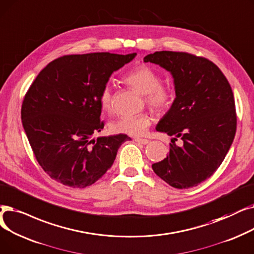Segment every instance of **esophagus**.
Instances as JSON below:
<instances>
[{"mask_svg":"<svg viewBox=\"0 0 254 254\" xmlns=\"http://www.w3.org/2000/svg\"><path fill=\"white\" fill-rule=\"evenodd\" d=\"M134 140H135L137 143H141V144H147V143H149V140L146 139V138H135Z\"/></svg>","mask_w":254,"mask_h":254,"instance_id":"obj_1","label":"esophagus"}]
</instances>
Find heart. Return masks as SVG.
Listing matches in <instances>:
<instances>
[{"mask_svg": "<svg viewBox=\"0 0 254 254\" xmlns=\"http://www.w3.org/2000/svg\"><path fill=\"white\" fill-rule=\"evenodd\" d=\"M125 80L129 86L146 95L147 102L157 111L164 110L173 100L172 92L161 86L160 76L146 65L135 67L125 77ZM100 105L106 112L113 110V93L108 86L101 91ZM151 123L152 116L148 113H142L135 116L121 117L111 124V129L116 133L140 136L146 133Z\"/></svg>", "mask_w": 254, "mask_h": 254, "instance_id": "1", "label": "heart"}]
</instances>
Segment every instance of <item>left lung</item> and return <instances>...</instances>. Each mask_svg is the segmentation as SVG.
<instances>
[{"mask_svg":"<svg viewBox=\"0 0 254 254\" xmlns=\"http://www.w3.org/2000/svg\"><path fill=\"white\" fill-rule=\"evenodd\" d=\"M172 74L176 98L156 130L173 136L170 153L152 165L155 174L178 189L197 186L220 166L237 129L234 94L226 77L209 60L178 52L143 58ZM178 137L184 144L177 146Z\"/></svg>","mask_w":254,"mask_h":254,"instance_id":"8db88e82","label":"left lung"}]
</instances>
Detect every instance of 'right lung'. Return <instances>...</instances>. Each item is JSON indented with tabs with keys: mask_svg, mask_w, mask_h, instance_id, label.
Returning <instances> with one entry per match:
<instances>
[{
	"mask_svg": "<svg viewBox=\"0 0 254 254\" xmlns=\"http://www.w3.org/2000/svg\"><path fill=\"white\" fill-rule=\"evenodd\" d=\"M136 54L93 53L54 60L43 68L21 106L22 126L36 159L57 182L84 188L113 165L126 134L99 136L100 94L113 72Z\"/></svg>",
	"mask_w": 254,
	"mask_h": 254,
	"instance_id": "right-lung-1",
	"label": "right lung"
}]
</instances>
